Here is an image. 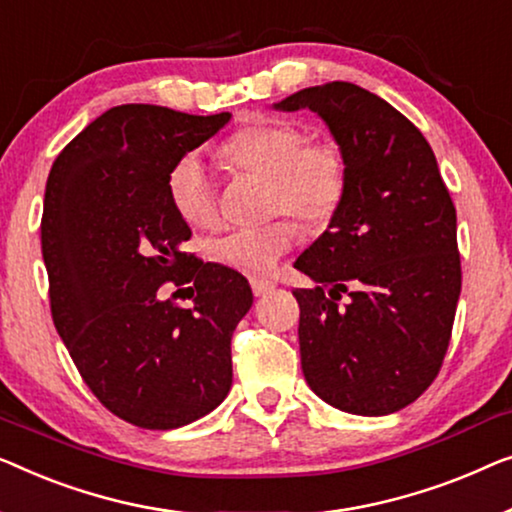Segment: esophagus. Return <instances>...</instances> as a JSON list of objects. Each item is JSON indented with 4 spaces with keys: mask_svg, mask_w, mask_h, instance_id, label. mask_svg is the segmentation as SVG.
I'll return each instance as SVG.
<instances>
[{
    "mask_svg": "<svg viewBox=\"0 0 512 512\" xmlns=\"http://www.w3.org/2000/svg\"><path fill=\"white\" fill-rule=\"evenodd\" d=\"M250 285H253L255 297H264L266 292H271L276 287V283H271V280H250Z\"/></svg>",
    "mask_w": 512,
    "mask_h": 512,
    "instance_id": "obj_1",
    "label": "esophagus"
}]
</instances>
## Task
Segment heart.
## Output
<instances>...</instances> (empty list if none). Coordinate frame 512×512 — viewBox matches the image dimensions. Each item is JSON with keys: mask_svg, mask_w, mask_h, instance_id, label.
<instances>
[{"mask_svg": "<svg viewBox=\"0 0 512 512\" xmlns=\"http://www.w3.org/2000/svg\"><path fill=\"white\" fill-rule=\"evenodd\" d=\"M225 160L243 174L269 181V213H292L308 225L327 222L348 190V160L331 139H308L290 122L264 120L227 141ZM167 192L176 213L194 227L218 218V192L199 155L187 153L171 167ZM297 243L292 220L236 227L211 243V257L246 276H269Z\"/></svg>", "mask_w": 512, "mask_h": 512, "instance_id": "1", "label": "heart"}]
</instances>
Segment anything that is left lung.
<instances>
[{"label":"left lung","instance_id":"left-lung-1","mask_svg":"<svg viewBox=\"0 0 512 512\" xmlns=\"http://www.w3.org/2000/svg\"><path fill=\"white\" fill-rule=\"evenodd\" d=\"M276 109L318 113L348 160L343 204L294 262L318 283L292 292L306 383L345 413L390 415L448 352L462 292L455 204L420 129L373 92L334 81Z\"/></svg>","mask_w":512,"mask_h":512}]
</instances>
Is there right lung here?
<instances>
[{
  "mask_svg": "<svg viewBox=\"0 0 512 512\" xmlns=\"http://www.w3.org/2000/svg\"><path fill=\"white\" fill-rule=\"evenodd\" d=\"M229 113L122 104L71 139L48 174L41 253L50 315L102 406L141 429H176L232 387V334L253 306L239 271L185 253L190 227L167 176ZM190 284L194 307L162 302Z\"/></svg>",
  "mask_w": 512,
  "mask_h": 512,
  "instance_id": "obj_1",
  "label": "right lung"
}]
</instances>
